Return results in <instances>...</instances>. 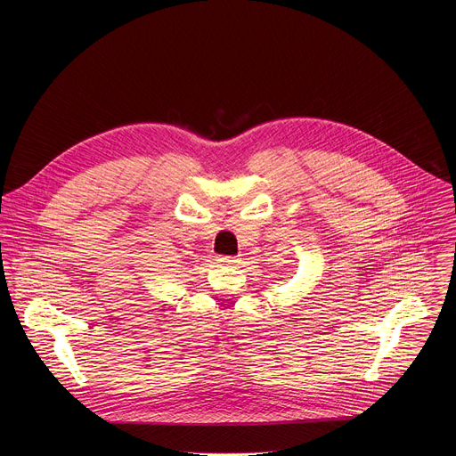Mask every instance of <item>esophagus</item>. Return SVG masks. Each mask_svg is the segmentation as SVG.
I'll return each instance as SVG.
<instances>
[{"instance_id":"1","label":"esophagus","mask_w":456,"mask_h":456,"mask_svg":"<svg viewBox=\"0 0 456 456\" xmlns=\"http://www.w3.org/2000/svg\"><path fill=\"white\" fill-rule=\"evenodd\" d=\"M218 262L222 265H236L238 257H234V256H218Z\"/></svg>"}]
</instances>
